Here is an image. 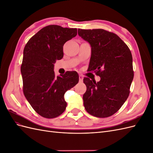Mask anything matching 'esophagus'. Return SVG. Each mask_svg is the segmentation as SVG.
Wrapping results in <instances>:
<instances>
[{"label":"esophagus","instance_id":"34e87169","mask_svg":"<svg viewBox=\"0 0 153 153\" xmlns=\"http://www.w3.org/2000/svg\"><path fill=\"white\" fill-rule=\"evenodd\" d=\"M83 79H84V77H83L82 75H79V82H83Z\"/></svg>","mask_w":153,"mask_h":153}]
</instances>
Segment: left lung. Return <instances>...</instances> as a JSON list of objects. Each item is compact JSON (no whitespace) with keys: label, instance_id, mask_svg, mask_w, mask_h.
Wrapping results in <instances>:
<instances>
[{"label":"left lung","instance_id":"obj_1","mask_svg":"<svg viewBox=\"0 0 153 153\" xmlns=\"http://www.w3.org/2000/svg\"><path fill=\"white\" fill-rule=\"evenodd\" d=\"M89 43L91 56L88 70L100 76L98 82L84 78L83 96L87 112L103 118L117 112L128 98L133 79V59L128 46L118 36L103 29H78Z\"/></svg>","mask_w":153,"mask_h":153}]
</instances>
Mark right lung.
<instances>
[{
	"label": "right lung",
	"mask_w": 153,
	"mask_h": 153,
	"mask_svg": "<svg viewBox=\"0 0 153 153\" xmlns=\"http://www.w3.org/2000/svg\"><path fill=\"white\" fill-rule=\"evenodd\" d=\"M76 34V29L48 25L32 36L24 48L21 66L24 94L43 117L55 118L64 112V94L79 80L75 71L56 77L53 71L55 62L63 57L64 43Z\"/></svg>",
	"instance_id": "obj_1"
}]
</instances>
